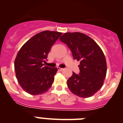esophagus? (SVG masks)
<instances>
[{
	"instance_id": "obj_1",
	"label": "esophagus",
	"mask_w": 123,
	"mask_h": 123,
	"mask_svg": "<svg viewBox=\"0 0 123 123\" xmlns=\"http://www.w3.org/2000/svg\"><path fill=\"white\" fill-rule=\"evenodd\" d=\"M58 70H60V71H63V70L64 69V68H60V67H58Z\"/></svg>"
}]
</instances>
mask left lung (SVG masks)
I'll return each mask as SVG.
<instances>
[{
	"label": "left lung",
	"mask_w": 123,
	"mask_h": 123,
	"mask_svg": "<svg viewBox=\"0 0 123 123\" xmlns=\"http://www.w3.org/2000/svg\"><path fill=\"white\" fill-rule=\"evenodd\" d=\"M60 40L70 49L74 59L80 61L79 74L73 72L67 81L69 89L82 98L92 96L102 88L106 76L104 52L92 38L81 32H66Z\"/></svg>",
	"instance_id": "left-lung-1"
}]
</instances>
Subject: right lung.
Here are the masks:
<instances>
[{
    "instance_id": "obj_1",
    "label": "right lung",
    "mask_w": 123,
    "mask_h": 123,
    "mask_svg": "<svg viewBox=\"0 0 123 123\" xmlns=\"http://www.w3.org/2000/svg\"><path fill=\"white\" fill-rule=\"evenodd\" d=\"M62 34L44 31L29 39L19 49L15 60L18 83L25 91L36 95L48 91L58 69L44 66L52 46Z\"/></svg>"
}]
</instances>
